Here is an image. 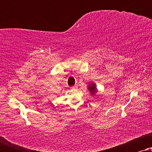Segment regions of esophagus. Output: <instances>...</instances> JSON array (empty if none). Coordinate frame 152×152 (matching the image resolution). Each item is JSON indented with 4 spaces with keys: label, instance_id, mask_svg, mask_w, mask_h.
Instances as JSON below:
<instances>
[{
    "label": "esophagus",
    "instance_id": "34e87169",
    "mask_svg": "<svg viewBox=\"0 0 152 152\" xmlns=\"http://www.w3.org/2000/svg\"><path fill=\"white\" fill-rule=\"evenodd\" d=\"M77 88V85H75V86L71 87V89H76Z\"/></svg>",
    "mask_w": 152,
    "mask_h": 152
}]
</instances>
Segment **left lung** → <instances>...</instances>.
<instances>
[{"instance_id":"8db88e82","label":"left lung","mask_w":152,"mask_h":152,"mask_svg":"<svg viewBox=\"0 0 152 152\" xmlns=\"http://www.w3.org/2000/svg\"><path fill=\"white\" fill-rule=\"evenodd\" d=\"M88 90L92 95H94V93L97 92L96 86H95V84L94 83H92V84H90V86H88Z\"/></svg>"}]
</instances>
